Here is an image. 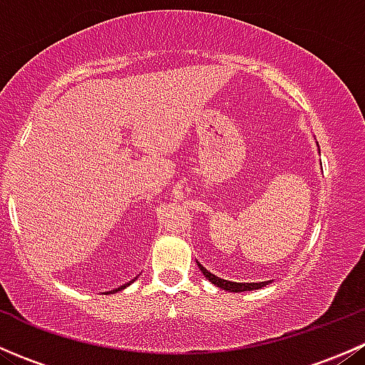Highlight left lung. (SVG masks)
Masks as SVG:
<instances>
[{"label": "left lung", "instance_id": "left-lung-1", "mask_svg": "<svg viewBox=\"0 0 365 365\" xmlns=\"http://www.w3.org/2000/svg\"><path fill=\"white\" fill-rule=\"evenodd\" d=\"M197 267L201 268V272H203V275L206 279H208L212 284L219 286V288L226 289V292H233V293H238V292H252V289H259L263 288V286H267L268 282H230V281H224V279L217 277V275L210 274L208 270L203 267V264H197Z\"/></svg>", "mask_w": 365, "mask_h": 365}]
</instances>
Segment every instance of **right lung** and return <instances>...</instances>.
I'll return each instance as SVG.
<instances>
[{
    "label": "right lung",
    "mask_w": 365,
    "mask_h": 365,
    "mask_svg": "<svg viewBox=\"0 0 365 365\" xmlns=\"http://www.w3.org/2000/svg\"><path fill=\"white\" fill-rule=\"evenodd\" d=\"M130 284V282H127V284H123V286H120V288H116V289H113L111 293H114V292H120V289H123V288H127V286Z\"/></svg>",
    "instance_id": "right-lung-1"
}]
</instances>
